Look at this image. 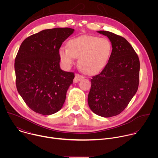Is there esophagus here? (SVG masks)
<instances>
[{
    "label": "esophagus",
    "mask_w": 158,
    "mask_h": 158,
    "mask_svg": "<svg viewBox=\"0 0 158 158\" xmlns=\"http://www.w3.org/2000/svg\"><path fill=\"white\" fill-rule=\"evenodd\" d=\"M83 78H84V77H83L82 76H81V75L79 74H76L75 75V77H74V82H77L78 81L82 80Z\"/></svg>",
    "instance_id": "obj_1"
}]
</instances>
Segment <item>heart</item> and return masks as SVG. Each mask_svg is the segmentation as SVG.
Wrapping results in <instances>:
<instances>
[{
    "label": "heart",
    "instance_id": "1",
    "mask_svg": "<svg viewBox=\"0 0 158 158\" xmlns=\"http://www.w3.org/2000/svg\"><path fill=\"white\" fill-rule=\"evenodd\" d=\"M68 46H61L59 56L67 67L71 65L79 57L80 69L88 74L101 71L106 65L112 52V44L106 38L94 35H82L70 39Z\"/></svg>",
    "mask_w": 158,
    "mask_h": 158
}]
</instances>
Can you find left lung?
Wrapping results in <instances>:
<instances>
[{"instance_id": "8db88e82", "label": "left lung", "mask_w": 158, "mask_h": 158, "mask_svg": "<svg viewBox=\"0 0 158 158\" xmlns=\"http://www.w3.org/2000/svg\"><path fill=\"white\" fill-rule=\"evenodd\" d=\"M98 32L109 38L112 50L104 69L91 79L87 102L94 113L109 118L119 114L136 93L140 62L126 39L109 31Z\"/></svg>"}]
</instances>
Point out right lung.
Returning <instances> with one entry per match:
<instances>
[{"label": "right lung", "mask_w": 158, "mask_h": 158, "mask_svg": "<svg viewBox=\"0 0 158 158\" xmlns=\"http://www.w3.org/2000/svg\"><path fill=\"white\" fill-rule=\"evenodd\" d=\"M74 31L71 28L43 30L26 38L15 59L16 87L32 110L51 115L62 107L74 74L60 69L59 49Z\"/></svg>", "instance_id": "right-lung-1"}]
</instances>
